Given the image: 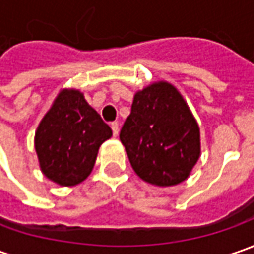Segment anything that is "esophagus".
I'll return each mask as SVG.
<instances>
[{
  "mask_svg": "<svg viewBox=\"0 0 254 254\" xmlns=\"http://www.w3.org/2000/svg\"><path fill=\"white\" fill-rule=\"evenodd\" d=\"M112 130L113 135L117 137V135H119V123H112Z\"/></svg>",
  "mask_w": 254,
  "mask_h": 254,
  "instance_id": "34e87169",
  "label": "esophagus"
}]
</instances>
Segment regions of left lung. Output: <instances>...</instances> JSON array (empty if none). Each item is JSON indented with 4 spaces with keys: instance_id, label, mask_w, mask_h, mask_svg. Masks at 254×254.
<instances>
[{
    "instance_id": "8db88e82",
    "label": "left lung",
    "mask_w": 254,
    "mask_h": 254,
    "mask_svg": "<svg viewBox=\"0 0 254 254\" xmlns=\"http://www.w3.org/2000/svg\"><path fill=\"white\" fill-rule=\"evenodd\" d=\"M120 140L135 174L157 187L187 180L200 155L199 126L168 82H155L134 94Z\"/></svg>"
}]
</instances>
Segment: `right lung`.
Returning <instances> with one entry per match:
<instances>
[{"mask_svg": "<svg viewBox=\"0 0 254 254\" xmlns=\"http://www.w3.org/2000/svg\"><path fill=\"white\" fill-rule=\"evenodd\" d=\"M113 135L83 93L64 89L35 132V150L48 180L73 187L92 172L99 147Z\"/></svg>", "mask_w": 254, "mask_h": 254, "instance_id": "1", "label": "right lung"}]
</instances>
